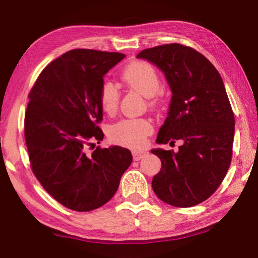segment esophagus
Returning <instances> with one entry per match:
<instances>
[{
    "label": "esophagus",
    "mask_w": 258,
    "mask_h": 258,
    "mask_svg": "<svg viewBox=\"0 0 258 258\" xmlns=\"http://www.w3.org/2000/svg\"><path fill=\"white\" fill-rule=\"evenodd\" d=\"M148 152L146 150H141V151H133V159L134 160H140L145 157Z\"/></svg>",
    "instance_id": "obj_1"
}]
</instances>
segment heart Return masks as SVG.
<instances>
[{
  "label": "heart",
  "instance_id": "b5f03b06",
  "mask_svg": "<svg viewBox=\"0 0 258 258\" xmlns=\"http://www.w3.org/2000/svg\"><path fill=\"white\" fill-rule=\"evenodd\" d=\"M121 80L126 85L139 91L147 98H152L159 92L160 80L156 69L145 61L130 63L121 74ZM99 102L102 111L113 115L119 102V91L113 83L104 81L99 92ZM151 120L146 118L123 119L110 126L108 135L117 145L139 149L145 146L147 138L152 133Z\"/></svg>",
  "mask_w": 258,
  "mask_h": 258
}]
</instances>
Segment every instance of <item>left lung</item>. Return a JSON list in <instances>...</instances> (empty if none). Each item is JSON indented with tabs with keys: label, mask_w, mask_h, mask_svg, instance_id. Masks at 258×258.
<instances>
[{
	"label": "left lung",
	"mask_w": 258,
	"mask_h": 258,
	"mask_svg": "<svg viewBox=\"0 0 258 258\" xmlns=\"http://www.w3.org/2000/svg\"><path fill=\"white\" fill-rule=\"evenodd\" d=\"M137 58L159 68L172 91L156 142L182 141L177 152L151 150L161 161L152 189L172 206H196L216 191L231 164L234 115L224 83L206 56L177 43L143 50Z\"/></svg>",
	"instance_id": "8db88e82"
}]
</instances>
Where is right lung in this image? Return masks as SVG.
I'll use <instances>...</instances> for the list:
<instances>
[{
    "mask_svg": "<svg viewBox=\"0 0 258 258\" xmlns=\"http://www.w3.org/2000/svg\"><path fill=\"white\" fill-rule=\"evenodd\" d=\"M125 55L118 52L76 49L43 69L28 95L25 139L32 169L56 202L76 212L103 206L118 189L132 163L126 148L97 147L103 76Z\"/></svg>",
    "mask_w": 258,
    "mask_h": 258,
    "instance_id": "1",
    "label": "right lung"
}]
</instances>
